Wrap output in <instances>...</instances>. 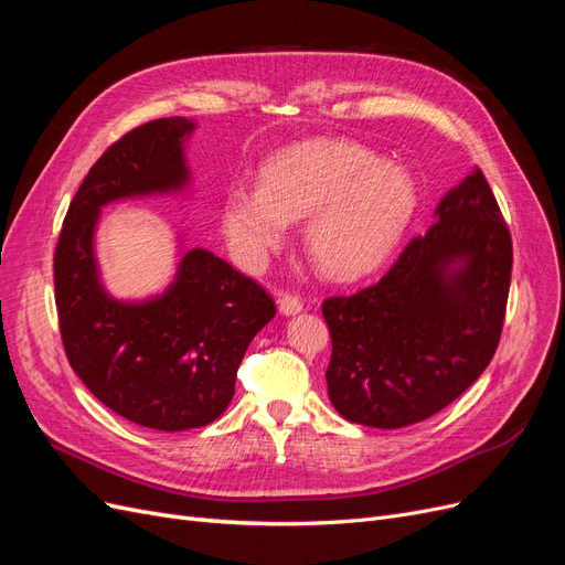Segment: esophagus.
I'll return each instance as SVG.
<instances>
[{"label": "esophagus", "instance_id": "1", "mask_svg": "<svg viewBox=\"0 0 565 565\" xmlns=\"http://www.w3.org/2000/svg\"><path fill=\"white\" fill-rule=\"evenodd\" d=\"M301 309H303V303H301L299 297L282 295V297L278 299V311H280L282 316H297Z\"/></svg>", "mask_w": 565, "mask_h": 565}]
</instances>
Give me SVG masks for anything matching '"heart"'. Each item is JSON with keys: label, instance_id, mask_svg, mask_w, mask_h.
<instances>
[{"label": "heart", "instance_id": "heart-1", "mask_svg": "<svg viewBox=\"0 0 565 565\" xmlns=\"http://www.w3.org/2000/svg\"><path fill=\"white\" fill-rule=\"evenodd\" d=\"M417 207L405 167L339 141L306 143L273 158L262 185L233 183L224 200V231L237 262L259 268L306 218L303 243L332 280L377 270L398 245Z\"/></svg>", "mask_w": 565, "mask_h": 565}]
</instances>
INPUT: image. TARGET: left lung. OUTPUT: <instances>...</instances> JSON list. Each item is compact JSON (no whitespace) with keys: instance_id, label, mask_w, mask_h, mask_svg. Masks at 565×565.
<instances>
[{"instance_id":"left-lung-1","label":"left lung","mask_w":565,"mask_h":565,"mask_svg":"<svg viewBox=\"0 0 565 565\" xmlns=\"http://www.w3.org/2000/svg\"><path fill=\"white\" fill-rule=\"evenodd\" d=\"M511 235L481 169L372 287L330 297L324 372L337 413L374 429L429 419L492 361L511 282Z\"/></svg>"}]
</instances>
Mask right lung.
<instances>
[{
  "label": "right lung",
  "instance_id": "obj_1",
  "mask_svg": "<svg viewBox=\"0 0 565 565\" xmlns=\"http://www.w3.org/2000/svg\"><path fill=\"white\" fill-rule=\"evenodd\" d=\"M193 131V119L162 117L115 141L84 177L54 254L67 361L113 413L158 431L198 429L224 413L249 341L276 316L266 289L202 247L183 252L174 280L150 299H115L100 282V210L185 191Z\"/></svg>",
  "mask_w": 565,
  "mask_h": 565
}]
</instances>
